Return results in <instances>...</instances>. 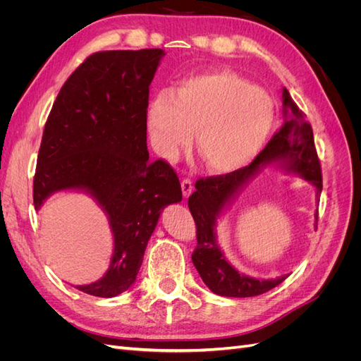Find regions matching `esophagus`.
Listing matches in <instances>:
<instances>
[{"mask_svg":"<svg viewBox=\"0 0 361 361\" xmlns=\"http://www.w3.org/2000/svg\"><path fill=\"white\" fill-rule=\"evenodd\" d=\"M180 187H182L183 197H190V194L192 192V180L191 179H183L180 182Z\"/></svg>","mask_w":361,"mask_h":361,"instance_id":"1","label":"esophagus"}]
</instances>
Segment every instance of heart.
Segmentation results:
<instances>
[{"label": "heart", "instance_id": "1", "mask_svg": "<svg viewBox=\"0 0 361 361\" xmlns=\"http://www.w3.org/2000/svg\"><path fill=\"white\" fill-rule=\"evenodd\" d=\"M271 97L232 71H214L185 78L173 94H155L146 108L152 146L176 158L195 130V150L211 173L245 167L264 147L274 126Z\"/></svg>", "mask_w": 361, "mask_h": 361}]
</instances>
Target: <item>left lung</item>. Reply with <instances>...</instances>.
Listing matches in <instances>:
<instances>
[{"label":"left lung","instance_id":"left-lung-1","mask_svg":"<svg viewBox=\"0 0 361 361\" xmlns=\"http://www.w3.org/2000/svg\"><path fill=\"white\" fill-rule=\"evenodd\" d=\"M283 114L285 123L250 166L221 176L199 179L188 199V207L197 227V247L191 256L192 264L204 285L221 297H256L288 279V276H280L274 280H259L239 274L216 244V218L231 206L250 179L267 164L276 162L286 171L297 173L310 182L316 188V195L322 191L321 162L314 149L312 126L286 89H283ZM314 218L318 226V212Z\"/></svg>","mask_w":361,"mask_h":361}]
</instances>
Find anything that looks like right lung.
I'll return each instance as SVG.
<instances>
[{"label":"right lung","mask_w":361,"mask_h":361,"mask_svg":"<svg viewBox=\"0 0 361 361\" xmlns=\"http://www.w3.org/2000/svg\"><path fill=\"white\" fill-rule=\"evenodd\" d=\"M162 49L101 51L64 82L43 129L32 183L36 211L59 191L89 194L108 215L110 265L84 293L113 298L137 279L164 207L182 200L178 174L149 161L146 108Z\"/></svg>","instance_id":"add662e5"}]
</instances>
